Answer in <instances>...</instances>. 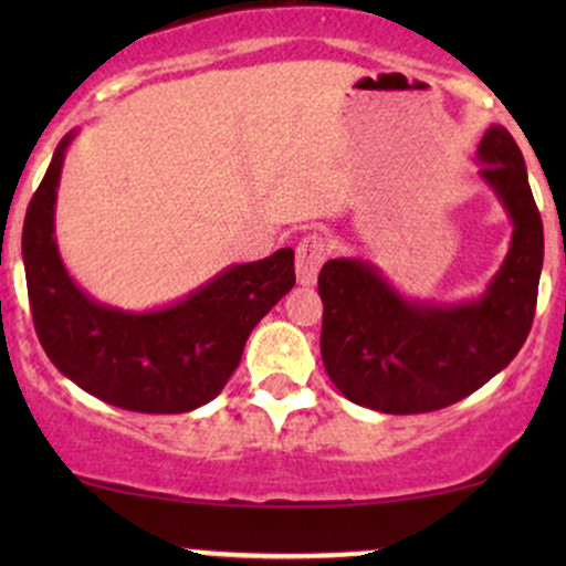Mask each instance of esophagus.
Returning a JSON list of instances; mask_svg holds the SVG:
<instances>
[{"label": "esophagus", "mask_w": 566, "mask_h": 566, "mask_svg": "<svg viewBox=\"0 0 566 566\" xmlns=\"http://www.w3.org/2000/svg\"><path fill=\"white\" fill-rule=\"evenodd\" d=\"M329 255V242L324 237H305L295 250V274L297 282L303 287H311L316 284V276H319L322 263L327 261Z\"/></svg>", "instance_id": "esophagus-1"}]
</instances>
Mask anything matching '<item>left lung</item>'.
Returning <instances> with one entry per match:
<instances>
[{
    "label": "left lung",
    "instance_id": "obj_1",
    "mask_svg": "<svg viewBox=\"0 0 566 566\" xmlns=\"http://www.w3.org/2000/svg\"><path fill=\"white\" fill-rule=\"evenodd\" d=\"M479 178L511 220V244L482 295L420 301L365 258L322 265V359L346 399L388 415L450 407L482 388L527 340L543 271V220L527 165L503 125L476 148Z\"/></svg>",
    "mask_w": 566,
    "mask_h": 566
}]
</instances>
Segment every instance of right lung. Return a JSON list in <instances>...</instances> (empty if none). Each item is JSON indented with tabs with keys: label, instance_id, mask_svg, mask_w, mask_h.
<instances>
[{
	"label": "right lung",
	"instance_id": "add662e5",
	"mask_svg": "<svg viewBox=\"0 0 566 566\" xmlns=\"http://www.w3.org/2000/svg\"><path fill=\"white\" fill-rule=\"evenodd\" d=\"M80 129L57 143L23 220L31 316L44 354L95 399L148 415L191 412L223 391L255 324L295 284L290 247L233 263L180 301L127 311L87 295L63 263L55 199L63 159Z\"/></svg>",
	"mask_w": 566,
	"mask_h": 566
}]
</instances>
